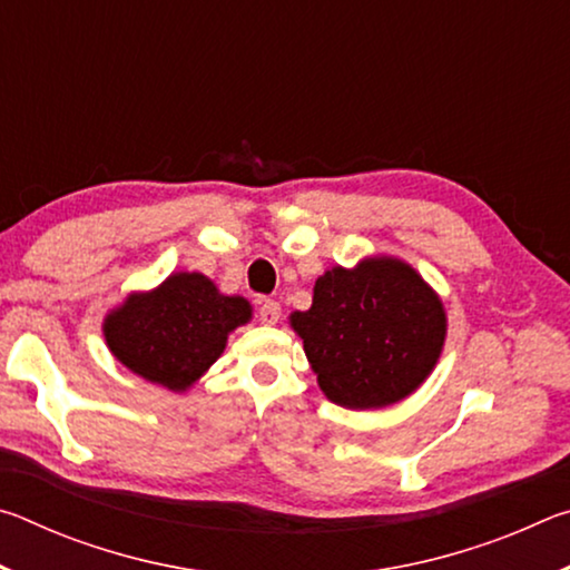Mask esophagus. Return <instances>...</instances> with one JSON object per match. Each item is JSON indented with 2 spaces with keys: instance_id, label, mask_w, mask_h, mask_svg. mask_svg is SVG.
Listing matches in <instances>:
<instances>
[{
  "instance_id": "obj_1",
  "label": "esophagus",
  "mask_w": 570,
  "mask_h": 570,
  "mask_svg": "<svg viewBox=\"0 0 570 570\" xmlns=\"http://www.w3.org/2000/svg\"><path fill=\"white\" fill-rule=\"evenodd\" d=\"M278 316H282V306H278L276 302H272V298H264L262 304H258V322L262 324H276Z\"/></svg>"
}]
</instances>
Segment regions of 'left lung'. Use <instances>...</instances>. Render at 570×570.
<instances>
[{"label":"left lung","mask_w":570,"mask_h":570,"mask_svg":"<svg viewBox=\"0 0 570 570\" xmlns=\"http://www.w3.org/2000/svg\"><path fill=\"white\" fill-rule=\"evenodd\" d=\"M322 392L350 410L387 407L432 372L445 342V308L412 266L366 258L316 278L308 312H294Z\"/></svg>","instance_id":"8db88e82"}]
</instances>
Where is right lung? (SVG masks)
Instances as JSON below:
<instances>
[{"label": "right lung", "instance_id": "right-lung-1", "mask_svg": "<svg viewBox=\"0 0 570 570\" xmlns=\"http://www.w3.org/2000/svg\"><path fill=\"white\" fill-rule=\"evenodd\" d=\"M248 320L246 298L218 294L204 274H173L156 292L132 294L115 308L105 320V340L142 380L180 392L218 360L228 332Z\"/></svg>", "mask_w": 570, "mask_h": 570}]
</instances>
